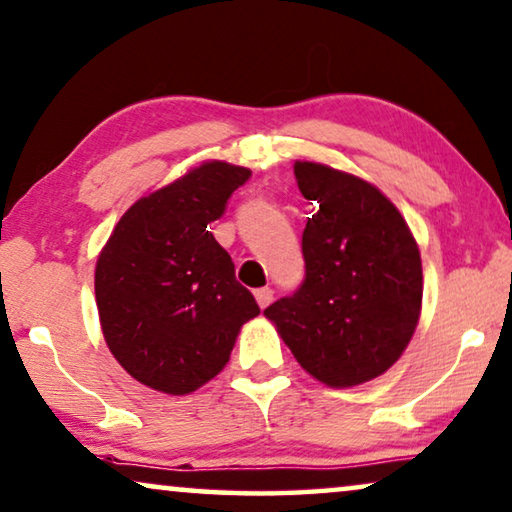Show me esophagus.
<instances>
[{
  "label": "esophagus",
  "instance_id": "esophagus-1",
  "mask_svg": "<svg viewBox=\"0 0 512 512\" xmlns=\"http://www.w3.org/2000/svg\"><path fill=\"white\" fill-rule=\"evenodd\" d=\"M254 295H256L258 307L265 309V307H268L270 302H272V298H274V291H272V288L265 286V288H256V293H254Z\"/></svg>",
  "mask_w": 512,
  "mask_h": 512
}]
</instances>
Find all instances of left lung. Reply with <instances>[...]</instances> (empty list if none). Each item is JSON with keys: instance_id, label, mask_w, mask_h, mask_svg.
Returning <instances> with one entry per match:
<instances>
[{"instance_id": "obj_1", "label": "left lung", "mask_w": 512, "mask_h": 512, "mask_svg": "<svg viewBox=\"0 0 512 512\" xmlns=\"http://www.w3.org/2000/svg\"><path fill=\"white\" fill-rule=\"evenodd\" d=\"M293 173L316 207L302 233L305 279L265 316L314 379L332 388L376 379L418 325V244L369 182L311 161H298Z\"/></svg>"}]
</instances>
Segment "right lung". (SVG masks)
<instances>
[{"label":"right lung","instance_id":"obj_1","mask_svg":"<svg viewBox=\"0 0 512 512\" xmlns=\"http://www.w3.org/2000/svg\"><path fill=\"white\" fill-rule=\"evenodd\" d=\"M251 170L210 161L133 203L96 261V307L110 353L133 379L187 395L217 376L261 314L207 231Z\"/></svg>","mask_w":512,"mask_h":512}]
</instances>
